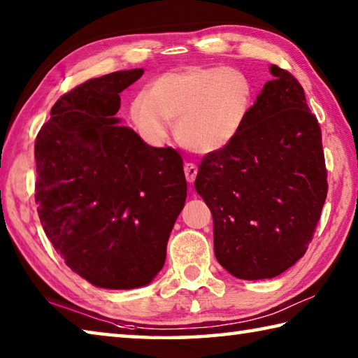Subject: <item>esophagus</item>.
Wrapping results in <instances>:
<instances>
[{"mask_svg": "<svg viewBox=\"0 0 358 358\" xmlns=\"http://www.w3.org/2000/svg\"><path fill=\"white\" fill-rule=\"evenodd\" d=\"M185 177L187 180V183H194V180H196V177H197V166L192 164V162H186Z\"/></svg>", "mask_w": 358, "mask_h": 358, "instance_id": "esophagus-1", "label": "esophagus"}]
</instances>
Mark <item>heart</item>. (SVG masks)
<instances>
[{
    "mask_svg": "<svg viewBox=\"0 0 358 358\" xmlns=\"http://www.w3.org/2000/svg\"><path fill=\"white\" fill-rule=\"evenodd\" d=\"M256 102L248 74L224 66H187L171 71L132 98L129 118L145 142L162 147L175 122L178 141L196 153L230 147L243 132Z\"/></svg>",
    "mask_w": 358,
    "mask_h": 358,
    "instance_id": "b5f03b06",
    "label": "heart"
}]
</instances>
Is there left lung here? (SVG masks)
<instances>
[{
    "mask_svg": "<svg viewBox=\"0 0 358 358\" xmlns=\"http://www.w3.org/2000/svg\"><path fill=\"white\" fill-rule=\"evenodd\" d=\"M245 129L203 157L196 191L213 215L215 256L240 280L281 275L303 257L327 197L317 118L299 80L271 64Z\"/></svg>",
    "mask_w": 358,
    "mask_h": 358,
    "instance_id": "1",
    "label": "left lung"
}]
</instances>
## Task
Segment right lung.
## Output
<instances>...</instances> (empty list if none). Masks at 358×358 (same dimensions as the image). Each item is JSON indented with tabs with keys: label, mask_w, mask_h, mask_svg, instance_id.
Instances as JSON below:
<instances>
[{
	"label": "right lung",
	"mask_w": 358,
	"mask_h": 358,
	"mask_svg": "<svg viewBox=\"0 0 358 358\" xmlns=\"http://www.w3.org/2000/svg\"><path fill=\"white\" fill-rule=\"evenodd\" d=\"M142 74L118 71L78 85L36 137L41 224L64 264L96 287L153 281L186 201L181 156L150 147L115 117L120 93Z\"/></svg>",
	"instance_id": "add662e5"
}]
</instances>
